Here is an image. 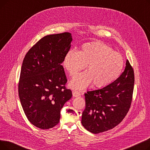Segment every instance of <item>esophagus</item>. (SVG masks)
<instances>
[{"label": "esophagus", "mask_w": 150, "mask_h": 150, "mask_svg": "<svg viewBox=\"0 0 150 150\" xmlns=\"http://www.w3.org/2000/svg\"><path fill=\"white\" fill-rule=\"evenodd\" d=\"M72 94H73V96H74V97H77L80 96V92H78L76 91H74L72 92Z\"/></svg>", "instance_id": "esophagus-1"}]
</instances>
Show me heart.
Wrapping results in <instances>:
<instances>
[{
  "label": "heart",
  "instance_id": "b5f03b06",
  "mask_svg": "<svg viewBox=\"0 0 150 150\" xmlns=\"http://www.w3.org/2000/svg\"><path fill=\"white\" fill-rule=\"evenodd\" d=\"M86 66L84 72L70 81V87L81 90L91 83L93 87L105 88L119 77L124 66L122 54L101 42L84 44L78 52L69 50L63 59V66L69 74L75 76Z\"/></svg>",
  "mask_w": 150,
  "mask_h": 150
}]
</instances>
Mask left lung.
Here are the masks:
<instances>
[{
  "label": "left lung",
  "instance_id": "left-lung-1",
  "mask_svg": "<svg viewBox=\"0 0 150 150\" xmlns=\"http://www.w3.org/2000/svg\"><path fill=\"white\" fill-rule=\"evenodd\" d=\"M134 84V74L127 59L125 70L116 80L105 88L84 93L83 127L92 133L98 134L119 125L130 108Z\"/></svg>",
  "mask_w": 150,
  "mask_h": 150
}]
</instances>
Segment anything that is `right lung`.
Here are the masks:
<instances>
[{"instance_id": "right-lung-1", "label": "right lung", "mask_w": 150, "mask_h": 150, "mask_svg": "<svg viewBox=\"0 0 150 150\" xmlns=\"http://www.w3.org/2000/svg\"><path fill=\"white\" fill-rule=\"evenodd\" d=\"M72 41L68 32L45 36L23 59L19 99L28 120L40 129H50L59 123L61 109L72 96L65 87L67 80L61 66Z\"/></svg>"}]
</instances>
